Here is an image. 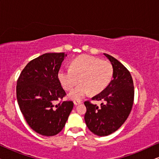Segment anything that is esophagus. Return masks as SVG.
I'll use <instances>...</instances> for the list:
<instances>
[{
  "instance_id": "obj_1",
  "label": "esophagus",
  "mask_w": 159,
  "mask_h": 159,
  "mask_svg": "<svg viewBox=\"0 0 159 159\" xmlns=\"http://www.w3.org/2000/svg\"><path fill=\"white\" fill-rule=\"evenodd\" d=\"M80 103H82L81 101H74V104L76 106L79 105V104H80Z\"/></svg>"
}]
</instances>
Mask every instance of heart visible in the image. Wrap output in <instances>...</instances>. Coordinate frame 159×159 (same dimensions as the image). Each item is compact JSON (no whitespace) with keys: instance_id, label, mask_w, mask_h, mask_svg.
I'll use <instances>...</instances> for the list:
<instances>
[{"instance_id":"heart-1","label":"heart","mask_w":159,"mask_h":159,"mask_svg":"<svg viewBox=\"0 0 159 159\" xmlns=\"http://www.w3.org/2000/svg\"><path fill=\"white\" fill-rule=\"evenodd\" d=\"M113 76V66L108 61L88 55L76 58L71 63L70 69H61L58 71V80L66 90H72L69 98L80 101L90 93H98L110 83Z\"/></svg>"}]
</instances>
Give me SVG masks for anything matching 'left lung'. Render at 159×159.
<instances>
[{"instance_id": "1", "label": "left lung", "mask_w": 159, "mask_h": 159, "mask_svg": "<svg viewBox=\"0 0 159 159\" xmlns=\"http://www.w3.org/2000/svg\"><path fill=\"white\" fill-rule=\"evenodd\" d=\"M103 54L113 66V79L101 93L92 98L103 103L101 107L89 101L84 103L87 127L98 136H107L125 123L131 112L134 93L133 80L127 69L113 56Z\"/></svg>"}]
</instances>
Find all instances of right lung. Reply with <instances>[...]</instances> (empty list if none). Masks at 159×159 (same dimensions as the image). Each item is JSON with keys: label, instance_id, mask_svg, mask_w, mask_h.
Wrapping results in <instances>:
<instances>
[{"label": "right lung", "instance_id": "add662e5", "mask_svg": "<svg viewBox=\"0 0 159 159\" xmlns=\"http://www.w3.org/2000/svg\"><path fill=\"white\" fill-rule=\"evenodd\" d=\"M66 56L48 53L27 64L17 80L16 98L21 112L34 131L44 136L59 133L72 110V101H60L66 92L58 74Z\"/></svg>", "mask_w": 159, "mask_h": 159}]
</instances>
